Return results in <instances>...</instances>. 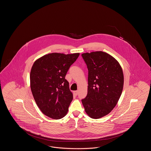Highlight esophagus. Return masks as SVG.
<instances>
[{
    "label": "esophagus",
    "instance_id": "obj_1",
    "mask_svg": "<svg viewBox=\"0 0 151 151\" xmlns=\"http://www.w3.org/2000/svg\"><path fill=\"white\" fill-rule=\"evenodd\" d=\"M73 94H74L75 96H77V95L78 94V91H74V92H73Z\"/></svg>",
    "mask_w": 151,
    "mask_h": 151
}]
</instances>
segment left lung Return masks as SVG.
<instances>
[{
	"label": "left lung",
	"mask_w": 151,
	"mask_h": 151,
	"mask_svg": "<svg viewBox=\"0 0 151 151\" xmlns=\"http://www.w3.org/2000/svg\"><path fill=\"white\" fill-rule=\"evenodd\" d=\"M81 56L88 70L86 97L81 100L86 114L99 119L114 108L122 94L124 77L119 62L108 53L95 51Z\"/></svg>",
	"instance_id": "obj_1"
}]
</instances>
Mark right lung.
Wrapping results in <instances>:
<instances>
[{
    "mask_svg": "<svg viewBox=\"0 0 151 151\" xmlns=\"http://www.w3.org/2000/svg\"><path fill=\"white\" fill-rule=\"evenodd\" d=\"M79 55L50 53L40 58L33 65L30 73V88L43 114L55 119L67 114L73 94L65 76Z\"/></svg>",
    "mask_w": 151,
    "mask_h": 151,
    "instance_id": "add662e5",
    "label": "right lung"
}]
</instances>
